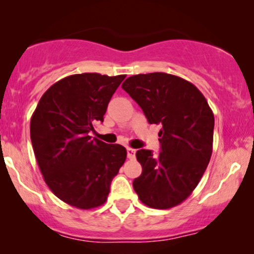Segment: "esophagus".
<instances>
[{"mask_svg": "<svg viewBox=\"0 0 254 254\" xmlns=\"http://www.w3.org/2000/svg\"><path fill=\"white\" fill-rule=\"evenodd\" d=\"M127 157L129 159H135V155H136V150L132 149V148H127Z\"/></svg>", "mask_w": 254, "mask_h": 254, "instance_id": "esophagus-1", "label": "esophagus"}]
</instances>
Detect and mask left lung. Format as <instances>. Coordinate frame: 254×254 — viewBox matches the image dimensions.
I'll return each instance as SVG.
<instances>
[{"label":"left lung","instance_id":"1","mask_svg":"<svg viewBox=\"0 0 254 254\" xmlns=\"http://www.w3.org/2000/svg\"><path fill=\"white\" fill-rule=\"evenodd\" d=\"M150 124H160L161 153L137 150L142 174L133 180L139 200L154 209L179 205L196 189L208 167L214 113L194 84L166 72L138 74L122 84Z\"/></svg>","mask_w":254,"mask_h":254}]
</instances>
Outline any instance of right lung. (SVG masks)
Wrapping results in <instances>:
<instances>
[{"label": "right lung", "instance_id": "1", "mask_svg": "<svg viewBox=\"0 0 254 254\" xmlns=\"http://www.w3.org/2000/svg\"><path fill=\"white\" fill-rule=\"evenodd\" d=\"M125 75L75 74L40 98L31 118V141L46 185L64 203L93 209L106 202L113 177L127 159L121 144L92 138Z\"/></svg>", "mask_w": 254, "mask_h": 254}]
</instances>
